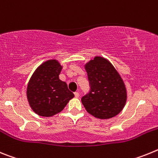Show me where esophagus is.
Instances as JSON below:
<instances>
[{"label": "esophagus", "mask_w": 158, "mask_h": 158, "mask_svg": "<svg viewBox=\"0 0 158 158\" xmlns=\"http://www.w3.org/2000/svg\"><path fill=\"white\" fill-rule=\"evenodd\" d=\"M74 96L76 98H78V97H79V93H77V92L74 93Z\"/></svg>", "instance_id": "34e87169"}]
</instances>
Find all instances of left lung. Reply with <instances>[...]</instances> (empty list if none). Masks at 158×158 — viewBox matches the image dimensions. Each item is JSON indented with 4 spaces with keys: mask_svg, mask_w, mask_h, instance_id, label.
Returning <instances> with one entry per match:
<instances>
[{
    "mask_svg": "<svg viewBox=\"0 0 158 158\" xmlns=\"http://www.w3.org/2000/svg\"><path fill=\"white\" fill-rule=\"evenodd\" d=\"M91 90L81 98L86 111L94 117L107 119L123 109L127 92L123 78L114 65L101 56L85 64Z\"/></svg>",
    "mask_w": 158,
    "mask_h": 158,
    "instance_id": "left-lung-1",
    "label": "left lung"
}]
</instances>
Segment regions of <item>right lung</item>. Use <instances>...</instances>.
<instances>
[{
	"label": "right lung",
	"instance_id": "obj_1",
	"mask_svg": "<svg viewBox=\"0 0 158 158\" xmlns=\"http://www.w3.org/2000/svg\"><path fill=\"white\" fill-rule=\"evenodd\" d=\"M62 65L57 59L41 64L31 77L27 87V99L38 115L51 117L61 112L74 97L67 84L59 79Z\"/></svg>",
	"mask_w": 158,
	"mask_h": 158
}]
</instances>
